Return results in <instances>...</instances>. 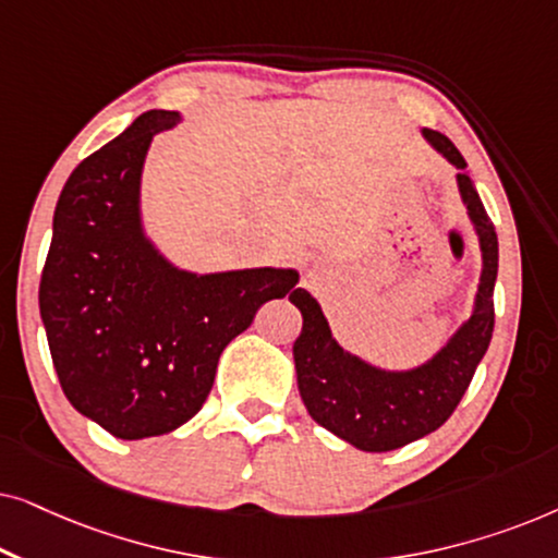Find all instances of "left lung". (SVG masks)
Wrapping results in <instances>:
<instances>
[{"instance_id": "obj_1", "label": "left lung", "mask_w": 558, "mask_h": 558, "mask_svg": "<svg viewBox=\"0 0 558 558\" xmlns=\"http://www.w3.org/2000/svg\"><path fill=\"white\" fill-rule=\"evenodd\" d=\"M424 136L457 170L462 201L477 228L483 248L475 312L454 338L424 363L407 373H388L363 363L335 342L330 325L310 292L289 296L304 317L302 335L294 342V368L300 396L319 426L363 452H391L439 429L462 401L477 363L490 345L495 327L493 289L498 277V235L487 218L468 162L445 134L424 129Z\"/></svg>"}]
</instances>
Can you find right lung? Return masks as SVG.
<instances>
[{
	"label": "right lung",
	"mask_w": 558,
	"mask_h": 558,
	"mask_svg": "<svg viewBox=\"0 0 558 558\" xmlns=\"http://www.w3.org/2000/svg\"><path fill=\"white\" fill-rule=\"evenodd\" d=\"M147 111L68 178L52 218L40 315L73 409L119 439L159 437L208 399L218 357L262 304L300 292L294 269L180 271L144 239L149 142L178 124Z\"/></svg>",
	"instance_id": "add662e5"
}]
</instances>
